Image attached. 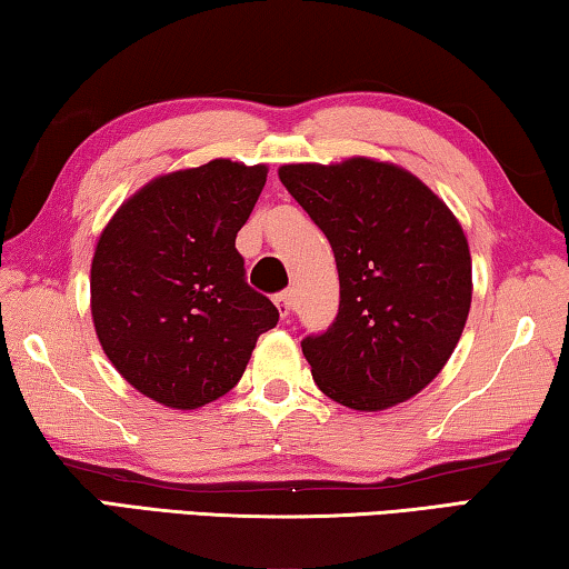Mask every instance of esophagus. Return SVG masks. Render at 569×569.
<instances>
[{
	"instance_id": "1",
	"label": "esophagus",
	"mask_w": 569,
	"mask_h": 569,
	"mask_svg": "<svg viewBox=\"0 0 569 569\" xmlns=\"http://www.w3.org/2000/svg\"><path fill=\"white\" fill-rule=\"evenodd\" d=\"M274 305H277L279 315H282V318H287V315H290V310H292V292L284 290V292L274 295Z\"/></svg>"
}]
</instances>
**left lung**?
Segmentation results:
<instances>
[{
    "mask_svg": "<svg viewBox=\"0 0 569 569\" xmlns=\"http://www.w3.org/2000/svg\"><path fill=\"white\" fill-rule=\"evenodd\" d=\"M279 181L328 237L338 318L302 340L325 396L386 411L439 376L471 310V254L443 199L378 158L279 166Z\"/></svg>",
    "mask_w": 569,
    "mask_h": 569,
    "instance_id": "obj_1",
    "label": "left lung"
}]
</instances>
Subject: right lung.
Listing matches in <instances>:
<instances>
[{
  "instance_id": "add662e5",
  "label": "right lung",
  "mask_w": 569,
  "mask_h": 569,
  "mask_svg": "<svg viewBox=\"0 0 569 569\" xmlns=\"http://www.w3.org/2000/svg\"><path fill=\"white\" fill-rule=\"evenodd\" d=\"M267 166L229 158L161 173L120 203L90 264L100 348L138 393L193 411L229 393L279 312L234 247Z\"/></svg>"
}]
</instances>
